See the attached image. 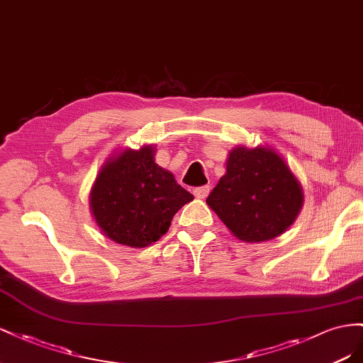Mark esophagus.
I'll list each match as a JSON object with an SVG mask.
<instances>
[{"label": "esophagus", "instance_id": "1", "mask_svg": "<svg viewBox=\"0 0 363 363\" xmlns=\"http://www.w3.org/2000/svg\"><path fill=\"white\" fill-rule=\"evenodd\" d=\"M208 193H210V185H202V187H198L193 190V194L198 199H205L206 196H208Z\"/></svg>", "mask_w": 363, "mask_h": 363}]
</instances>
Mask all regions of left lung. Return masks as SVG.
Instances as JSON below:
<instances>
[{
	"mask_svg": "<svg viewBox=\"0 0 363 363\" xmlns=\"http://www.w3.org/2000/svg\"><path fill=\"white\" fill-rule=\"evenodd\" d=\"M304 194L279 155L258 146L230 152L226 173L206 198L237 239L266 242L283 234L301 211Z\"/></svg>",
	"mask_w": 363,
	"mask_h": 363,
	"instance_id": "1",
	"label": "left lung"
}]
</instances>
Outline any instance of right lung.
Listing matches in <instances>:
<instances>
[{
  "label": "right lung",
  "mask_w": 363,
  "mask_h": 363,
  "mask_svg": "<svg viewBox=\"0 0 363 363\" xmlns=\"http://www.w3.org/2000/svg\"><path fill=\"white\" fill-rule=\"evenodd\" d=\"M153 157L152 146L126 149L105 162L92 185V216L103 234L120 245L144 247L160 240L173 216L193 201Z\"/></svg>",
  "instance_id": "obj_1"
}]
</instances>
